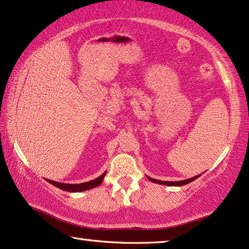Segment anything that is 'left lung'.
I'll return each instance as SVG.
<instances>
[{"instance_id":"left-lung-1","label":"left lung","mask_w":249,"mask_h":249,"mask_svg":"<svg viewBox=\"0 0 249 249\" xmlns=\"http://www.w3.org/2000/svg\"><path fill=\"white\" fill-rule=\"evenodd\" d=\"M200 176V174H199ZM199 176L194 177V178H190V179H187V180H182V181H161V180H155V179H152V178L147 177V179L152 181V182L154 183H159V184H163V185H174V187H180V185H184V184H188L192 182V181L196 180V178H199Z\"/></svg>"}]
</instances>
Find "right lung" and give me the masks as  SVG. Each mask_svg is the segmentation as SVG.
Returning <instances> with one entry per match:
<instances>
[{"label": "right lung", "mask_w": 249, "mask_h": 249, "mask_svg": "<svg viewBox=\"0 0 249 249\" xmlns=\"http://www.w3.org/2000/svg\"><path fill=\"white\" fill-rule=\"evenodd\" d=\"M106 172H104L101 177L96 178L94 180H90L89 182H84V183H79V184H69V183H61V182H55V181L53 180H47L48 182L53 184L54 187H57L59 189L64 191H68V192H81V191H86L89 190V189L96 188L98 185H101L104 177H105Z\"/></svg>", "instance_id": "right-lung-1"}]
</instances>
